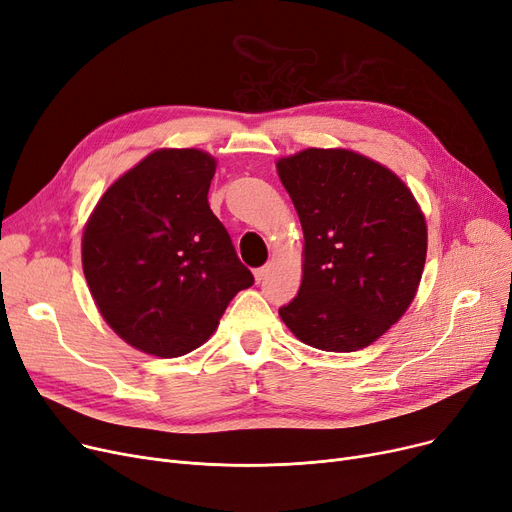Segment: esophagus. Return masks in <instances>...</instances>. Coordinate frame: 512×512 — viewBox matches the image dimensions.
<instances>
[{"label":"esophagus","instance_id":"esophagus-1","mask_svg":"<svg viewBox=\"0 0 512 512\" xmlns=\"http://www.w3.org/2000/svg\"><path fill=\"white\" fill-rule=\"evenodd\" d=\"M266 273H269V266H260V269L254 271V279L260 283L266 277Z\"/></svg>","mask_w":512,"mask_h":512}]
</instances>
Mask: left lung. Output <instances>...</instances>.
<instances>
[{
  "label": "left lung",
  "instance_id": "1",
  "mask_svg": "<svg viewBox=\"0 0 512 512\" xmlns=\"http://www.w3.org/2000/svg\"><path fill=\"white\" fill-rule=\"evenodd\" d=\"M277 173L304 231L302 285L279 316L316 350L367 348L417 294L427 225L415 196L350 150L308 148L281 158Z\"/></svg>",
  "mask_w": 512,
  "mask_h": 512
}]
</instances>
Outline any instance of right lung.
Wrapping results in <instances>:
<instances>
[{
  "label": "right lung",
  "instance_id": "obj_1",
  "mask_svg": "<svg viewBox=\"0 0 512 512\" xmlns=\"http://www.w3.org/2000/svg\"><path fill=\"white\" fill-rule=\"evenodd\" d=\"M216 160L156 150L114 181L83 233V273L104 321L133 348L177 358L200 348L254 285L208 204Z\"/></svg>",
  "mask_w": 512,
  "mask_h": 512
}]
</instances>
